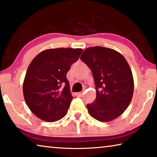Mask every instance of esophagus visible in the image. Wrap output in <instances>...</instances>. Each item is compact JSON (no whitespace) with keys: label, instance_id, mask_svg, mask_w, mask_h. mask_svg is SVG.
<instances>
[{"label":"esophagus","instance_id":"34e87169","mask_svg":"<svg viewBox=\"0 0 157 157\" xmlns=\"http://www.w3.org/2000/svg\"><path fill=\"white\" fill-rule=\"evenodd\" d=\"M77 95L78 96H82L83 95V92H79V93H77Z\"/></svg>","mask_w":157,"mask_h":157}]
</instances>
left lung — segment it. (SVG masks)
<instances>
[{"label":"left lung","mask_w":157,"mask_h":157,"mask_svg":"<svg viewBox=\"0 0 157 157\" xmlns=\"http://www.w3.org/2000/svg\"><path fill=\"white\" fill-rule=\"evenodd\" d=\"M80 59L91 69L96 88V98L87 105L89 114L100 122L117 118L128 107L134 93L128 62L120 52L102 46L84 50Z\"/></svg>","instance_id":"1"}]
</instances>
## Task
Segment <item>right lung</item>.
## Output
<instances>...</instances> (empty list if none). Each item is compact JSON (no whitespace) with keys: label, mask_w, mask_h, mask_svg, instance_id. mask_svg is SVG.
Wrapping results in <instances>:
<instances>
[{"label":"right lung","mask_w":157,"mask_h":157,"mask_svg":"<svg viewBox=\"0 0 157 157\" xmlns=\"http://www.w3.org/2000/svg\"><path fill=\"white\" fill-rule=\"evenodd\" d=\"M82 49L59 48L39 53L29 65L23 84L28 107L46 122H55L67 113L73 97L66 78Z\"/></svg>","instance_id":"1"}]
</instances>
